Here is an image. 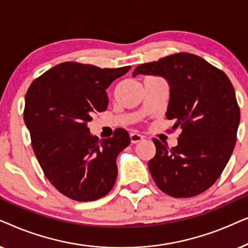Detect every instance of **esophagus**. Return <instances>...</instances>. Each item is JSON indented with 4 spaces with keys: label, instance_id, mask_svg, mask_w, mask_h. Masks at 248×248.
Returning a JSON list of instances; mask_svg holds the SVG:
<instances>
[{
    "label": "esophagus",
    "instance_id": "34e87169",
    "mask_svg": "<svg viewBox=\"0 0 248 248\" xmlns=\"http://www.w3.org/2000/svg\"><path fill=\"white\" fill-rule=\"evenodd\" d=\"M143 140H144V136H141V135H140V134H136V133L130 134V141L133 144L140 143V141H141Z\"/></svg>",
    "mask_w": 248,
    "mask_h": 248
}]
</instances>
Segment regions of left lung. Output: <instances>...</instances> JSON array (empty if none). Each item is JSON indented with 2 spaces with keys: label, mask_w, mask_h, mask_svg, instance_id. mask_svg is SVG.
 <instances>
[{
  "label": "left lung",
  "mask_w": 248,
  "mask_h": 248,
  "mask_svg": "<svg viewBox=\"0 0 248 248\" xmlns=\"http://www.w3.org/2000/svg\"><path fill=\"white\" fill-rule=\"evenodd\" d=\"M163 76L170 85L168 120L180 129L176 147L153 138L156 153L148 169L167 195H200L221 176L237 140L240 110L232 81L222 70L187 52L140 64L137 75Z\"/></svg>",
  "instance_id": "8db88e82"
}]
</instances>
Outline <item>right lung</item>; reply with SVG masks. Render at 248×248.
<instances>
[{
  "instance_id": "1",
  "label": "right lung",
  "mask_w": 248,
  "mask_h": 248,
  "mask_svg": "<svg viewBox=\"0 0 248 248\" xmlns=\"http://www.w3.org/2000/svg\"><path fill=\"white\" fill-rule=\"evenodd\" d=\"M63 62L36 78L25 100L24 120L31 146L49 183L69 199L96 201L114 186L117 156L130 144L127 130L98 140L87 127L108 107L107 88L129 71Z\"/></svg>"
}]
</instances>
